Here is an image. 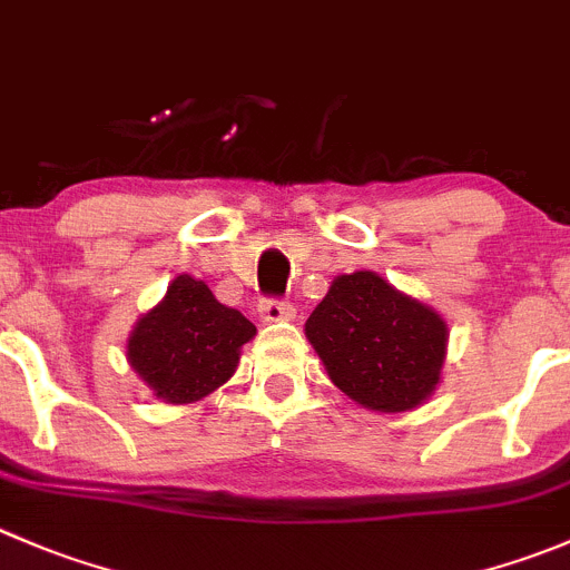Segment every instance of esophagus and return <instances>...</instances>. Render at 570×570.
<instances>
[{
	"label": "esophagus",
	"mask_w": 570,
	"mask_h": 570,
	"mask_svg": "<svg viewBox=\"0 0 570 570\" xmlns=\"http://www.w3.org/2000/svg\"><path fill=\"white\" fill-rule=\"evenodd\" d=\"M258 314H262L264 323H286V320H295V306L286 301H275V297H269V301H262Z\"/></svg>",
	"instance_id": "esophagus-1"
}]
</instances>
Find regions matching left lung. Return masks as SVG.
Here are the masks:
<instances>
[{"label":"left lung","instance_id":"8db88e82","mask_svg":"<svg viewBox=\"0 0 570 570\" xmlns=\"http://www.w3.org/2000/svg\"><path fill=\"white\" fill-rule=\"evenodd\" d=\"M328 379L373 412H409L440 384L449 325L381 275H336L306 320Z\"/></svg>","mask_w":570,"mask_h":570}]
</instances>
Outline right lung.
<instances>
[{"label": "right lung", "instance_id": "right-lung-1", "mask_svg": "<svg viewBox=\"0 0 570 570\" xmlns=\"http://www.w3.org/2000/svg\"><path fill=\"white\" fill-rule=\"evenodd\" d=\"M253 336L256 325L223 306L206 281L178 275L164 301L132 325L127 362L156 397L191 403L236 373L242 345Z\"/></svg>", "mask_w": 570, "mask_h": 570}]
</instances>
